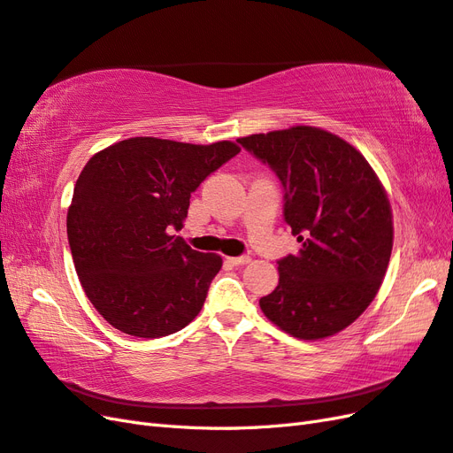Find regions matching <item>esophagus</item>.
Here are the masks:
<instances>
[{"instance_id": "34e87169", "label": "esophagus", "mask_w": 453, "mask_h": 453, "mask_svg": "<svg viewBox=\"0 0 453 453\" xmlns=\"http://www.w3.org/2000/svg\"><path fill=\"white\" fill-rule=\"evenodd\" d=\"M251 259L250 255H240V257H228V263H232L234 266H242V265H248Z\"/></svg>"}]
</instances>
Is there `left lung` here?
<instances>
[{
    "label": "left lung",
    "mask_w": 453,
    "mask_h": 453,
    "mask_svg": "<svg viewBox=\"0 0 453 453\" xmlns=\"http://www.w3.org/2000/svg\"><path fill=\"white\" fill-rule=\"evenodd\" d=\"M238 142L271 165L286 190L284 219L301 242L278 261L280 280L259 299L286 334H339L370 307L393 251V211L368 160L334 133L296 126Z\"/></svg>",
    "instance_id": "1"
}]
</instances>
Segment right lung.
Listing matches in <instances>:
<instances>
[{"label": "right lung", "mask_w": 453, "mask_h": 453, "mask_svg": "<svg viewBox=\"0 0 453 453\" xmlns=\"http://www.w3.org/2000/svg\"><path fill=\"white\" fill-rule=\"evenodd\" d=\"M240 146L133 137L96 152L76 180L66 232L85 296L104 320L156 339L188 326L221 271L180 236L190 194Z\"/></svg>", "instance_id": "right-lung-1"}]
</instances>
